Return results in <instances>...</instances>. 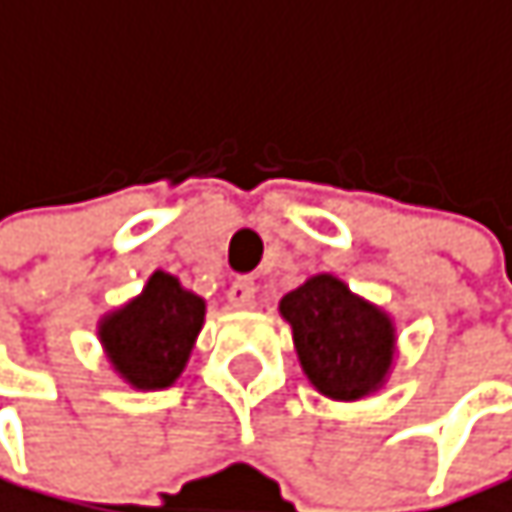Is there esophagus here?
<instances>
[{
    "label": "esophagus",
    "mask_w": 512,
    "mask_h": 512,
    "mask_svg": "<svg viewBox=\"0 0 512 512\" xmlns=\"http://www.w3.org/2000/svg\"><path fill=\"white\" fill-rule=\"evenodd\" d=\"M254 297H258V282H254L251 276L236 279V282L230 285V291H227V300H230V306H236V309H251V306H254Z\"/></svg>",
    "instance_id": "esophagus-1"
}]
</instances>
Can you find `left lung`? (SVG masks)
I'll return each instance as SVG.
<instances>
[{
  "instance_id": "8db88e82",
  "label": "left lung",
  "mask_w": 512,
  "mask_h": 512,
  "mask_svg": "<svg viewBox=\"0 0 512 512\" xmlns=\"http://www.w3.org/2000/svg\"><path fill=\"white\" fill-rule=\"evenodd\" d=\"M279 315L291 324L297 361L318 394L361 400L385 385L397 355V327L382 306L334 273L309 276L288 291Z\"/></svg>"
}]
</instances>
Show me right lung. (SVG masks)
<instances>
[{
    "instance_id": "add662e5",
    "label": "right lung",
    "mask_w": 512,
    "mask_h": 512,
    "mask_svg": "<svg viewBox=\"0 0 512 512\" xmlns=\"http://www.w3.org/2000/svg\"><path fill=\"white\" fill-rule=\"evenodd\" d=\"M206 321V300L178 276L154 270L133 300L99 318L96 337L112 370L136 391L169 388L188 367Z\"/></svg>"
}]
</instances>
